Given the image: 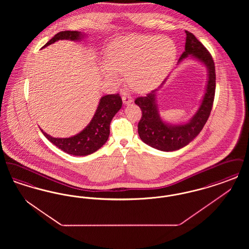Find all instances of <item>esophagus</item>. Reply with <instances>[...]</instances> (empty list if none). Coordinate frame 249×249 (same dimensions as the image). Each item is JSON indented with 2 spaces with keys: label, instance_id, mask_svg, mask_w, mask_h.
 Masks as SVG:
<instances>
[{
  "label": "esophagus",
  "instance_id": "esophagus-1",
  "mask_svg": "<svg viewBox=\"0 0 249 249\" xmlns=\"http://www.w3.org/2000/svg\"><path fill=\"white\" fill-rule=\"evenodd\" d=\"M122 101H123L124 105H130V103L132 102V98L128 93H123V95H122Z\"/></svg>",
  "mask_w": 249,
  "mask_h": 249
}]
</instances>
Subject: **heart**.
Here are the masks:
<instances>
[{
  "label": "heart",
  "mask_w": 249,
  "mask_h": 249,
  "mask_svg": "<svg viewBox=\"0 0 249 249\" xmlns=\"http://www.w3.org/2000/svg\"><path fill=\"white\" fill-rule=\"evenodd\" d=\"M177 55L175 42L166 36L120 37L114 40L107 50L103 72L110 79H118V74H126L132 89L145 91L165 77Z\"/></svg>",
  "instance_id": "b5f03b06"
}]
</instances>
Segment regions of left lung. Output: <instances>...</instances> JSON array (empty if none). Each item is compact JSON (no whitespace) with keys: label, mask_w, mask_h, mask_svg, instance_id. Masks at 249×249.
Wrapping results in <instances>:
<instances>
[{"label":"left lung","mask_w":249,"mask_h":249,"mask_svg":"<svg viewBox=\"0 0 249 249\" xmlns=\"http://www.w3.org/2000/svg\"><path fill=\"white\" fill-rule=\"evenodd\" d=\"M185 51L178 62L188 57L198 59L208 71V80L201 106L189 122L173 125L164 122L159 114L156 101L157 91L152 90L143 97H138L134 103L141 108L142 118L138 123V133L142 142L161 151H175L189 144L202 130L210 116L215 91V69L213 58L209 51L194 36L186 31ZM167 79V78H166ZM165 80L161 86L165 83Z\"/></svg>","instance_id":"obj_1"}]
</instances>
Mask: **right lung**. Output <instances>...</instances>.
Segmentation results:
<instances>
[{
  "label": "right lung",
  "instance_id": "1",
  "mask_svg": "<svg viewBox=\"0 0 249 249\" xmlns=\"http://www.w3.org/2000/svg\"><path fill=\"white\" fill-rule=\"evenodd\" d=\"M85 35L77 31L60 32L50 39L43 47L59 40L79 41ZM122 107V100L119 94L106 95L101 98L94 116L89 125L79 133L69 138H55L41 130L50 142L67 154L73 156H87L94 153L106 142L110 134V123L115 115Z\"/></svg>",
  "mask_w": 249,
  "mask_h": 249
}]
</instances>
